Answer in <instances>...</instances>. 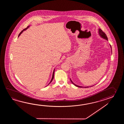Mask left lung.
Masks as SVG:
<instances>
[{"mask_svg": "<svg viewBox=\"0 0 124 124\" xmlns=\"http://www.w3.org/2000/svg\"><path fill=\"white\" fill-rule=\"evenodd\" d=\"M98 34H99V35H100V36L101 38H102V39H105L106 40H107V41H108V38H107V36H106V35L105 34V33L104 32L102 31L101 30V29H100V28H99L98 29ZM110 46L111 49V52H112V48H111V45H110ZM70 81H71V82L73 84L75 85V86H76L77 87H80V88H88V87H91V86H93V85H92V86H85V87H83V86H79V85H77L75 84L73 82H72V81L71 80V79L70 78Z\"/></svg>", "mask_w": 124, "mask_h": 124, "instance_id": "8db88e82", "label": "left lung"}]
</instances>
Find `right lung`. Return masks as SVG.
<instances>
[{
  "instance_id": "right-lung-1",
  "label": "right lung",
  "mask_w": 124,
  "mask_h": 124,
  "mask_svg": "<svg viewBox=\"0 0 124 124\" xmlns=\"http://www.w3.org/2000/svg\"><path fill=\"white\" fill-rule=\"evenodd\" d=\"M30 26L29 25V26H27V27H26V28H25V29H24L20 33V34H19V36H18V37H19V36L21 35V34L23 32V31H26V30H27V29H28L29 27H30ZM54 70H55V69H54V71H53V74H52V78H51V80H50V82H49V83L48 84V85H49L50 84V83L52 82V81H53V79H54ZM46 85V86H47Z\"/></svg>"
}]
</instances>
